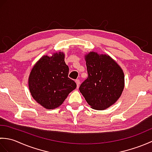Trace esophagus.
<instances>
[{"instance_id":"34e87169","label":"esophagus","mask_w":152,"mask_h":152,"mask_svg":"<svg viewBox=\"0 0 152 152\" xmlns=\"http://www.w3.org/2000/svg\"><path fill=\"white\" fill-rule=\"evenodd\" d=\"M76 85H77V88H79V86L80 84V80L79 79H76Z\"/></svg>"}]
</instances>
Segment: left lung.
I'll return each mask as SVG.
<instances>
[{"mask_svg": "<svg viewBox=\"0 0 152 152\" xmlns=\"http://www.w3.org/2000/svg\"><path fill=\"white\" fill-rule=\"evenodd\" d=\"M88 77L79 89L95 110H104L118 101L124 88V74L109 56L90 52L86 56Z\"/></svg>", "mask_w": 152, "mask_h": 152, "instance_id": "8db88e82", "label": "left lung"}]
</instances>
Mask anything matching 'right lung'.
<instances>
[{"instance_id":"1","label":"right lung","mask_w":152,"mask_h":152,"mask_svg":"<svg viewBox=\"0 0 152 152\" xmlns=\"http://www.w3.org/2000/svg\"><path fill=\"white\" fill-rule=\"evenodd\" d=\"M69 72L63 53L43 56L34 66L28 78V88L33 99L46 109L61 105L76 88L75 82L68 77Z\"/></svg>"}]
</instances>
